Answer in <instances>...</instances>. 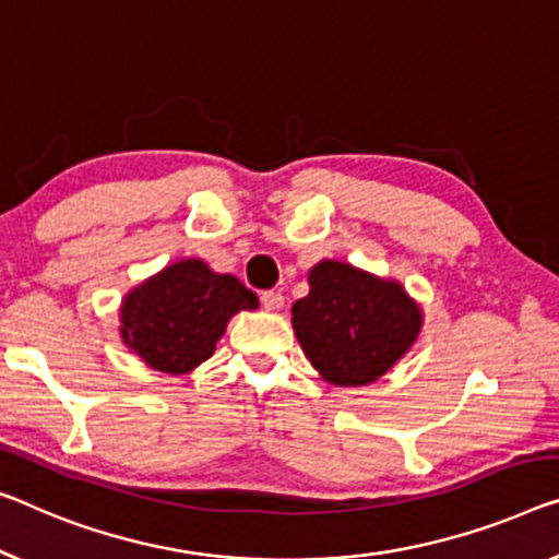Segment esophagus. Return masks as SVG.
<instances>
[{"label": "esophagus", "instance_id": "esophagus-1", "mask_svg": "<svg viewBox=\"0 0 559 559\" xmlns=\"http://www.w3.org/2000/svg\"><path fill=\"white\" fill-rule=\"evenodd\" d=\"M261 304L263 308H269V311H278L283 306V296L278 290H261Z\"/></svg>", "mask_w": 559, "mask_h": 559}]
</instances>
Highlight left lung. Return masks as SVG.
<instances>
[{
  "label": "left lung",
  "instance_id": "1",
  "mask_svg": "<svg viewBox=\"0 0 559 559\" xmlns=\"http://www.w3.org/2000/svg\"><path fill=\"white\" fill-rule=\"evenodd\" d=\"M308 283V296L294 304V331L331 384L364 386L384 377L421 329L419 308L399 283L338 261H321Z\"/></svg>",
  "mask_w": 559,
  "mask_h": 559
}]
</instances>
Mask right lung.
Masks as SVG:
<instances>
[{"label": "right lung", "instance_id": "right-lung-1", "mask_svg": "<svg viewBox=\"0 0 559 559\" xmlns=\"http://www.w3.org/2000/svg\"><path fill=\"white\" fill-rule=\"evenodd\" d=\"M255 306V294L238 278L182 261L124 298L122 338L153 369L182 373L213 354L233 313Z\"/></svg>", "mask_w": 559, "mask_h": 559}]
</instances>
